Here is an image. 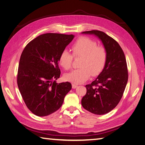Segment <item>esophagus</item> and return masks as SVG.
<instances>
[{
  "instance_id": "esophagus-1",
  "label": "esophagus",
  "mask_w": 145,
  "mask_h": 145,
  "mask_svg": "<svg viewBox=\"0 0 145 145\" xmlns=\"http://www.w3.org/2000/svg\"><path fill=\"white\" fill-rule=\"evenodd\" d=\"M77 84H74V83H73V84H72V88L73 89H75V88H76L77 87Z\"/></svg>"
}]
</instances>
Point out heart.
<instances>
[{"mask_svg": "<svg viewBox=\"0 0 145 145\" xmlns=\"http://www.w3.org/2000/svg\"><path fill=\"white\" fill-rule=\"evenodd\" d=\"M95 41L82 37L74 43L71 48L75 57H81L79 62L80 68L74 69L66 74V80L78 84L85 82L91 75L96 76L102 71L107 59V52L103 46H97ZM73 57L67 50H63L59 57V63L65 69L71 68Z\"/></svg>", "mask_w": 145, "mask_h": 145, "instance_id": "obj_1", "label": "heart"}]
</instances>
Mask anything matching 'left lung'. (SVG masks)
I'll list each match as a JSON object with an SVG mask.
<instances>
[{
  "mask_svg": "<svg viewBox=\"0 0 145 145\" xmlns=\"http://www.w3.org/2000/svg\"><path fill=\"white\" fill-rule=\"evenodd\" d=\"M82 34L98 37L107 52L106 62L102 71L94 81L85 86L86 93L82 99V105L94 114H105L119 103L128 82L125 56L119 44L105 33L92 30Z\"/></svg>",
  "mask_w": 145,
  "mask_h": 145,
  "instance_id": "left-lung-1",
  "label": "left lung"
}]
</instances>
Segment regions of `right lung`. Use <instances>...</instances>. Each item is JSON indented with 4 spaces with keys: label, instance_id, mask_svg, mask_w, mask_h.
I'll use <instances>...</instances> for the list:
<instances>
[{
    "label": "right lung",
    "instance_id": "1",
    "mask_svg": "<svg viewBox=\"0 0 145 145\" xmlns=\"http://www.w3.org/2000/svg\"><path fill=\"white\" fill-rule=\"evenodd\" d=\"M74 35L46 33L28 43L21 54L17 85L27 106L34 114L46 116L62 106L71 89L68 82L56 83L60 77L59 57Z\"/></svg>",
    "mask_w": 145,
    "mask_h": 145
}]
</instances>
